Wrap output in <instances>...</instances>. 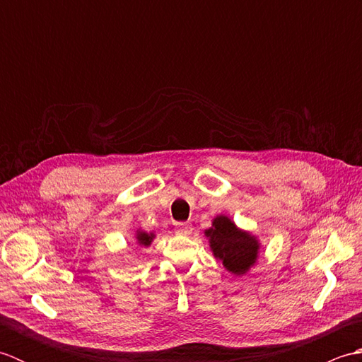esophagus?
<instances>
[{
	"mask_svg": "<svg viewBox=\"0 0 362 362\" xmlns=\"http://www.w3.org/2000/svg\"><path fill=\"white\" fill-rule=\"evenodd\" d=\"M174 230L175 233L179 235H189L193 232V227H191V224H188V222H179V224H175Z\"/></svg>",
	"mask_w": 362,
	"mask_h": 362,
	"instance_id": "1",
	"label": "esophagus"
}]
</instances>
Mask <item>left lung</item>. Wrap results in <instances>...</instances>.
Segmentation results:
<instances>
[{
    "label": "left lung",
    "instance_id": "1",
    "mask_svg": "<svg viewBox=\"0 0 362 362\" xmlns=\"http://www.w3.org/2000/svg\"><path fill=\"white\" fill-rule=\"evenodd\" d=\"M204 235L214 258L221 259L230 274L245 275L258 261L261 249L258 236L238 227L226 214L214 216L211 227Z\"/></svg>",
    "mask_w": 362,
    "mask_h": 362
}]
</instances>
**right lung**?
Returning <instances> with one entry per match:
<instances>
[{
  "instance_id": "1",
  "label": "right lung",
  "mask_w": 362,
  "mask_h": 362,
  "mask_svg": "<svg viewBox=\"0 0 362 362\" xmlns=\"http://www.w3.org/2000/svg\"><path fill=\"white\" fill-rule=\"evenodd\" d=\"M156 240V233L153 232H144L141 228H136L135 232V243L138 244V247H149L152 241Z\"/></svg>"
}]
</instances>
